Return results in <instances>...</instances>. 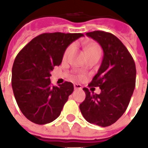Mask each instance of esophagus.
<instances>
[{
  "instance_id": "34e87169",
  "label": "esophagus",
  "mask_w": 148,
  "mask_h": 148,
  "mask_svg": "<svg viewBox=\"0 0 148 148\" xmlns=\"http://www.w3.org/2000/svg\"><path fill=\"white\" fill-rule=\"evenodd\" d=\"M74 90H80V89H82V86L80 84H74Z\"/></svg>"
}]
</instances>
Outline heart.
Instances as JSON below:
<instances>
[{"label": "heart", "mask_w": 148, "mask_h": 148, "mask_svg": "<svg viewBox=\"0 0 148 148\" xmlns=\"http://www.w3.org/2000/svg\"><path fill=\"white\" fill-rule=\"evenodd\" d=\"M74 48V45L69 46L66 49V51L64 52V55H63V58H66L68 57V55L71 54V52L72 51V50ZM86 55L89 56L90 55H93L94 53L97 52H101V48L99 47V46L97 45V44H91V45L88 46L86 49Z\"/></svg>", "instance_id": "obj_1"}]
</instances>
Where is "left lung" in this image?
Returning a JSON list of instances; mask_svg holds the SVG:
<instances>
[{"label": "left lung", "instance_id": "1", "mask_svg": "<svg viewBox=\"0 0 148 148\" xmlns=\"http://www.w3.org/2000/svg\"><path fill=\"white\" fill-rule=\"evenodd\" d=\"M86 35L96 40L104 51L98 72L88 85L99 87L101 92L97 94L83 88L86 99L79 108L88 122L107 127L124 114L130 102L136 86V64L126 47L114 35L103 31Z\"/></svg>", "mask_w": 148, "mask_h": 148}]
</instances>
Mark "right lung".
<instances>
[{
	"instance_id": "1",
	"label": "right lung",
	"mask_w": 148,
	"mask_h": 148,
	"mask_svg": "<svg viewBox=\"0 0 148 148\" xmlns=\"http://www.w3.org/2000/svg\"><path fill=\"white\" fill-rule=\"evenodd\" d=\"M82 33H42L32 39L15 58L12 86L25 117L37 124L55 121L74 91L71 82L52 86L51 71L61 64L63 54Z\"/></svg>"
}]
</instances>
